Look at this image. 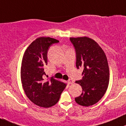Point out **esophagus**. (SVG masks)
<instances>
[{
	"instance_id": "esophagus-1",
	"label": "esophagus",
	"mask_w": 126,
	"mask_h": 126,
	"mask_svg": "<svg viewBox=\"0 0 126 126\" xmlns=\"http://www.w3.org/2000/svg\"><path fill=\"white\" fill-rule=\"evenodd\" d=\"M74 82H73V80H72V79H69L68 81V84H73Z\"/></svg>"
}]
</instances>
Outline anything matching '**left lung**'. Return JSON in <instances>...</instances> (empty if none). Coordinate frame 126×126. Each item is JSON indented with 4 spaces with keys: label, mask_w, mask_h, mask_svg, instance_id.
Segmentation results:
<instances>
[{
    "label": "left lung",
    "mask_w": 126,
    "mask_h": 126,
    "mask_svg": "<svg viewBox=\"0 0 126 126\" xmlns=\"http://www.w3.org/2000/svg\"><path fill=\"white\" fill-rule=\"evenodd\" d=\"M76 55L77 68H83V78L76 81L83 89L75 101L83 106H90L100 100L109 81V70L105 53L94 40L87 37L70 38Z\"/></svg>",
    "instance_id": "1"
}]
</instances>
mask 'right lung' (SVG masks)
Returning a JSON list of instances; mask_svg holds the SVG:
<instances>
[{
	"mask_svg": "<svg viewBox=\"0 0 126 126\" xmlns=\"http://www.w3.org/2000/svg\"><path fill=\"white\" fill-rule=\"evenodd\" d=\"M59 41L50 37H39L34 40L23 54L21 65V81L24 92L32 103L40 107L50 108L59 101L66 84L51 77L45 81L44 67L50 46Z\"/></svg>",
	"mask_w": 126,
	"mask_h": 126,
	"instance_id": "add662e5",
	"label": "right lung"
}]
</instances>
